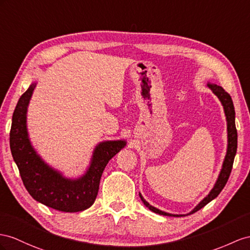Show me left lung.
<instances>
[{
  "instance_id": "obj_1",
  "label": "left lung",
  "mask_w": 250,
  "mask_h": 250,
  "mask_svg": "<svg viewBox=\"0 0 250 250\" xmlns=\"http://www.w3.org/2000/svg\"><path fill=\"white\" fill-rule=\"evenodd\" d=\"M207 87H209L211 91H212V93L221 101V104L224 108V113H225V116H226V123H227V150H226L225 158H224V161H223L222 169L220 171L219 176H217V180L214 184L213 188L210 190L209 193L205 196L203 200L190 211L189 213H186V214L169 213V212H166V211H163L154 206H152V205H150L145 200L142 193L139 192L140 200L143 201L145 206L146 208H149L151 211H153V212L158 213L161 215L176 216V217L190 215L192 213H194V212H196V211L202 209L204 206H206L208 203L214 200V198L221 193L223 188L225 187L230 173H231L234 156L236 154V148H238V132H236V127H235V112H234L233 102H232L231 97H230V95L227 92H225V89H224L222 86L214 84V83L207 82Z\"/></svg>"
}]
</instances>
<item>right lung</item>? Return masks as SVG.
Masks as SVG:
<instances>
[{
	"mask_svg": "<svg viewBox=\"0 0 250 250\" xmlns=\"http://www.w3.org/2000/svg\"><path fill=\"white\" fill-rule=\"evenodd\" d=\"M37 82H33L20 99L12 115L10 150L25 188L34 200L64 212L89 208L98 194L100 178L110 159L126 146L125 139L104 140L95 146L84 173L67 177L40 156L30 142L27 111Z\"/></svg>",
	"mask_w": 250,
	"mask_h": 250,
	"instance_id": "obj_1",
	"label": "right lung"
}]
</instances>
